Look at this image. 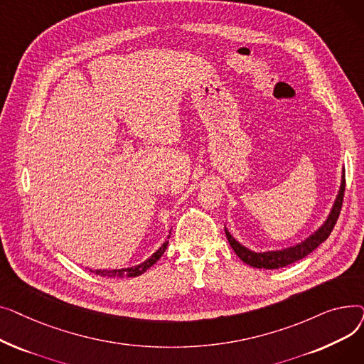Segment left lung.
<instances>
[{"label": "left lung", "instance_id": "left-lung-1", "mask_svg": "<svg viewBox=\"0 0 364 364\" xmlns=\"http://www.w3.org/2000/svg\"><path fill=\"white\" fill-rule=\"evenodd\" d=\"M343 192H346V169L342 171V181H341V188L339 193L336 196V200L333 203L332 211L328 217V220L324 221V224L318 228V230L311 235L307 240H304L295 246L288 247V250H282V251H269V252H254L250 251L247 247L240 245L230 233L227 232L225 228V236L228 243L233 247V251L236 255L247 265L255 267V269H267V270H273V269H282V267L289 265L298 259H302L304 257H307L311 254L316 247L323 243L329 237L332 233L333 227L336 224V220L339 217L341 208H342V200H343Z\"/></svg>", "mask_w": 364, "mask_h": 364}]
</instances>
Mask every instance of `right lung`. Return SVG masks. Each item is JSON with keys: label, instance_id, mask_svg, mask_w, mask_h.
Instances as JSON below:
<instances>
[{"label": "right lung", "instance_id": "right-lung-1", "mask_svg": "<svg viewBox=\"0 0 364 364\" xmlns=\"http://www.w3.org/2000/svg\"><path fill=\"white\" fill-rule=\"evenodd\" d=\"M166 246H168V242H165L155 254H153L149 259H146L144 262H141L140 265L129 267V269H122V270H91V273H95V274L103 276V277H106V276L107 277H136V276H140L147 269H150V267L164 255Z\"/></svg>", "mask_w": 364, "mask_h": 364}]
</instances>
